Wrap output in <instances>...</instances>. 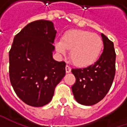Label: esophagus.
Wrapping results in <instances>:
<instances>
[{
	"instance_id": "34e87169",
	"label": "esophagus",
	"mask_w": 127,
	"mask_h": 127,
	"mask_svg": "<svg viewBox=\"0 0 127 127\" xmlns=\"http://www.w3.org/2000/svg\"><path fill=\"white\" fill-rule=\"evenodd\" d=\"M71 71V68L70 66H68V65H66V72L67 73H70Z\"/></svg>"
}]
</instances>
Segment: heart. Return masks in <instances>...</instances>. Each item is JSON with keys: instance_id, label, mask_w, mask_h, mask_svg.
Here are the masks:
<instances>
[{"instance_id": "b5f03b06", "label": "heart", "mask_w": 127, "mask_h": 127, "mask_svg": "<svg viewBox=\"0 0 127 127\" xmlns=\"http://www.w3.org/2000/svg\"><path fill=\"white\" fill-rule=\"evenodd\" d=\"M57 52L64 55L70 50L69 56L73 63L79 67H87L97 60L103 47L102 38L97 34L82 30H71L56 42Z\"/></svg>"}]
</instances>
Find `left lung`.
I'll return each instance as SVG.
<instances>
[{
    "label": "left lung",
    "instance_id": "1",
    "mask_svg": "<svg viewBox=\"0 0 127 127\" xmlns=\"http://www.w3.org/2000/svg\"><path fill=\"white\" fill-rule=\"evenodd\" d=\"M103 52L94 64L84 68H73L76 83L72 92L76 100L81 105L90 106L99 102L107 95L115 75V54L114 44L101 34Z\"/></svg>",
    "mask_w": 127,
    "mask_h": 127
}]
</instances>
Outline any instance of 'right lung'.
I'll list each match as a JSON object with an SVG mask.
<instances>
[{
  "label": "right lung",
  "instance_id": "obj_1",
  "mask_svg": "<svg viewBox=\"0 0 127 127\" xmlns=\"http://www.w3.org/2000/svg\"><path fill=\"white\" fill-rule=\"evenodd\" d=\"M56 34L53 22L40 20L29 23L14 37L9 51L10 80L28 105H47L66 74V63L52 56Z\"/></svg>",
  "mask_w": 127,
  "mask_h": 127
}]
</instances>
